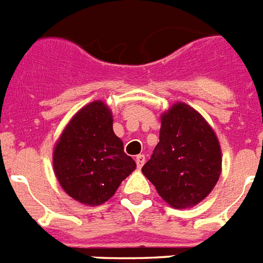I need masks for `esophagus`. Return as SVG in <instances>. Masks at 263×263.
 I'll return each mask as SVG.
<instances>
[{
  "instance_id": "1",
  "label": "esophagus",
  "mask_w": 263,
  "mask_h": 263,
  "mask_svg": "<svg viewBox=\"0 0 263 263\" xmlns=\"http://www.w3.org/2000/svg\"><path fill=\"white\" fill-rule=\"evenodd\" d=\"M144 162H145V156H144V155L136 156V165H137V167H139V169H141V167H143Z\"/></svg>"
}]
</instances>
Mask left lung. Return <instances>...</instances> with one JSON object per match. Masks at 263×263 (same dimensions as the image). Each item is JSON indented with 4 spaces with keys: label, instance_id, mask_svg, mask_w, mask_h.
Wrapping results in <instances>:
<instances>
[{
    "label": "left lung",
    "instance_id": "1",
    "mask_svg": "<svg viewBox=\"0 0 263 263\" xmlns=\"http://www.w3.org/2000/svg\"><path fill=\"white\" fill-rule=\"evenodd\" d=\"M141 172L170 207H194L211 193L221 173L216 134L198 111L174 103L161 115L160 141Z\"/></svg>",
    "mask_w": 263,
    "mask_h": 263
}]
</instances>
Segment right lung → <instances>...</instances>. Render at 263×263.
<instances>
[{"mask_svg": "<svg viewBox=\"0 0 263 263\" xmlns=\"http://www.w3.org/2000/svg\"><path fill=\"white\" fill-rule=\"evenodd\" d=\"M52 158L63 190L86 205L107 202L136 169L114 134L112 112L102 101L77 111L59 137Z\"/></svg>", "mask_w": 263, "mask_h": 263, "instance_id": "1", "label": "right lung"}]
</instances>
